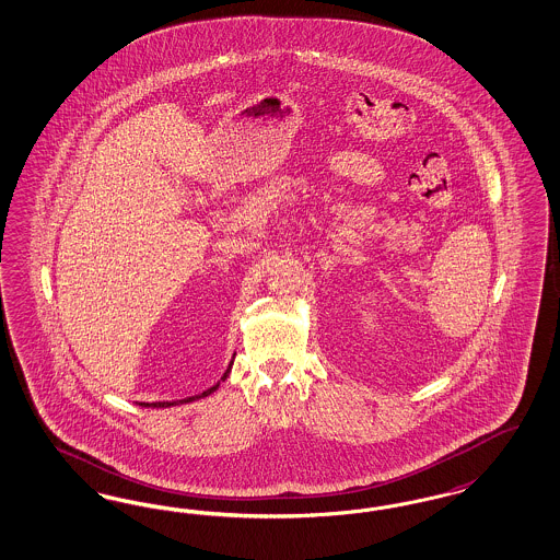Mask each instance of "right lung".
I'll return each instance as SVG.
<instances>
[{
  "instance_id": "obj_1",
  "label": "right lung",
  "mask_w": 560,
  "mask_h": 560,
  "mask_svg": "<svg viewBox=\"0 0 560 560\" xmlns=\"http://www.w3.org/2000/svg\"><path fill=\"white\" fill-rule=\"evenodd\" d=\"M231 364H233V362H231ZM231 364H229V369H226V373L223 375V381L226 380V375H229V371H231ZM217 387H219V383H217V385H212L210 389L201 392L200 396H194V398H185V400H177V402H143L141 406H152V408H166V406H177V404L194 402V400H198V398H206V396H210V394H212Z\"/></svg>"
}]
</instances>
